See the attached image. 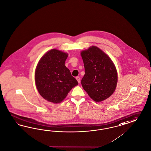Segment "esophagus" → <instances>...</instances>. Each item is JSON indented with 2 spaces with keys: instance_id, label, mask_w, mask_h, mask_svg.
I'll list each match as a JSON object with an SVG mask.
<instances>
[{
  "instance_id": "obj_1",
  "label": "esophagus",
  "mask_w": 151,
  "mask_h": 151,
  "mask_svg": "<svg viewBox=\"0 0 151 151\" xmlns=\"http://www.w3.org/2000/svg\"><path fill=\"white\" fill-rule=\"evenodd\" d=\"M76 78V80H78V82L80 83V77H79V76H77V77Z\"/></svg>"
}]
</instances>
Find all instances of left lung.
<instances>
[{
	"label": "left lung",
	"mask_w": 151,
	"mask_h": 151,
	"mask_svg": "<svg viewBox=\"0 0 151 151\" xmlns=\"http://www.w3.org/2000/svg\"><path fill=\"white\" fill-rule=\"evenodd\" d=\"M85 67L82 87L93 100L100 102L114 92L117 73L114 64L105 53L96 46L81 52Z\"/></svg>",
	"instance_id": "8db88e82"
}]
</instances>
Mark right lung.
Returning <instances> with one entry per match:
<instances>
[{
	"label": "right lung",
	"mask_w": 151,
	"mask_h": 151,
	"mask_svg": "<svg viewBox=\"0 0 151 151\" xmlns=\"http://www.w3.org/2000/svg\"><path fill=\"white\" fill-rule=\"evenodd\" d=\"M68 54L56 49L46 53L37 64L35 80L39 93L46 100L60 103L78 85L65 63Z\"/></svg>",
	"instance_id": "1"
}]
</instances>
